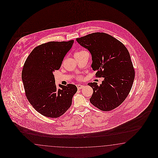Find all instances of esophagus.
<instances>
[{
	"instance_id": "obj_1",
	"label": "esophagus",
	"mask_w": 158,
	"mask_h": 158,
	"mask_svg": "<svg viewBox=\"0 0 158 158\" xmlns=\"http://www.w3.org/2000/svg\"><path fill=\"white\" fill-rule=\"evenodd\" d=\"M77 87L78 90H81L83 87V85H81V84H78V85H77Z\"/></svg>"
}]
</instances>
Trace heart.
<instances>
[{"label":"heart","mask_w":158,"mask_h":158,"mask_svg":"<svg viewBox=\"0 0 158 158\" xmlns=\"http://www.w3.org/2000/svg\"><path fill=\"white\" fill-rule=\"evenodd\" d=\"M81 52H82V51H80V52H77V53H75V54H77V53H81ZM81 77H77V78H78V79H81Z\"/></svg>","instance_id":"heart-1"}]
</instances>
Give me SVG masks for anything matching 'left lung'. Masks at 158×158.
Wrapping results in <instances>:
<instances>
[{
  "mask_svg": "<svg viewBox=\"0 0 158 158\" xmlns=\"http://www.w3.org/2000/svg\"><path fill=\"white\" fill-rule=\"evenodd\" d=\"M77 41L90 52L91 67L96 77H104L102 84L89 83L93 93L91 104L99 110L110 111L119 106L129 94L135 71L129 51L119 40L104 32L87 35Z\"/></svg>",
  "mask_w": 158,
  "mask_h": 158,
  "instance_id": "left-lung-1",
  "label": "left lung"
}]
</instances>
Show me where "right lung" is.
<instances>
[{"instance_id": "right-lung-1", "label": "right lung", "mask_w": 158, "mask_h": 158, "mask_svg": "<svg viewBox=\"0 0 158 158\" xmlns=\"http://www.w3.org/2000/svg\"><path fill=\"white\" fill-rule=\"evenodd\" d=\"M73 42L42 44L34 48L24 63L22 80L25 95L34 109L44 116L56 118L63 115L71 106L77 90L72 84L57 87L53 75L61 67Z\"/></svg>"}]
</instances>
